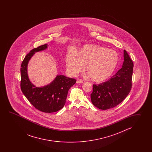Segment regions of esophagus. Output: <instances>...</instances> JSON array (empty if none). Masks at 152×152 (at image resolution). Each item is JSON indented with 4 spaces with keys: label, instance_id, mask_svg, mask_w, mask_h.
I'll return each instance as SVG.
<instances>
[{
    "label": "esophagus",
    "instance_id": "1",
    "mask_svg": "<svg viewBox=\"0 0 152 152\" xmlns=\"http://www.w3.org/2000/svg\"><path fill=\"white\" fill-rule=\"evenodd\" d=\"M83 83V81L81 80L80 79H77V84H81V83Z\"/></svg>",
    "mask_w": 152,
    "mask_h": 152
}]
</instances>
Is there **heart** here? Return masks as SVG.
<instances>
[{
  "mask_svg": "<svg viewBox=\"0 0 152 152\" xmlns=\"http://www.w3.org/2000/svg\"><path fill=\"white\" fill-rule=\"evenodd\" d=\"M119 56L116 51L97 45H85L79 51H70L66 58L68 72L75 75L83 71L94 82L102 83L116 68Z\"/></svg>",
  "mask_w": 152,
  "mask_h": 152,
  "instance_id": "1",
  "label": "heart"
}]
</instances>
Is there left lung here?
<instances>
[{
  "label": "left lung",
  "instance_id": "8db88e82",
  "mask_svg": "<svg viewBox=\"0 0 152 152\" xmlns=\"http://www.w3.org/2000/svg\"><path fill=\"white\" fill-rule=\"evenodd\" d=\"M134 64L124 50L122 67L109 80L99 85H93L91 99L96 107L107 110L116 107L128 95L132 87Z\"/></svg>",
  "mask_w": 152,
  "mask_h": 152
}]
</instances>
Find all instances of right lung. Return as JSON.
<instances>
[{
  "instance_id": "obj_1",
  "label": "right lung",
  "mask_w": 152,
  "mask_h": 152,
  "mask_svg": "<svg viewBox=\"0 0 152 152\" xmlns=\"http://www.w3.org/2000/svg\"><path fill=\"white\" fill-rule=\"evenodd\" d=\"M47 48V45L33 49L24 58L20 66V88L29 102L36 109L51 113L61 110L65 105L69 88L76 80L64 75H57L50 84L43 87H36L30 81L27 73L29 60L35 52Z\"/></svg>"
}]
</instances>
